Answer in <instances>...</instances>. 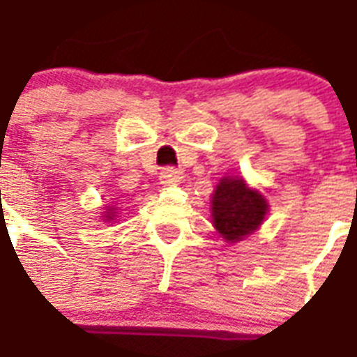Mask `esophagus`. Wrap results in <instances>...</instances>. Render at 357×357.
I'll return each instance as SVG.
<instances>
[{"label": "esophagus", "mask_w": 357, "mask_h": 357, "mask_svg": "<svg viewBox=\"0 0 357 357\" xmlns=\"http://www.w3.org/2000/svg\"><path fill=\"white\" fill-rule=\"evenodd\" d=\"M181 171H176L175 167H165V169H162V173H160V182H162L164 186H175V184L181 182Z\"/></svg>", "instance_id": "obj_1"}]
</instances>
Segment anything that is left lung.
<instances>
[{"mask_svg": "<svg viewBox=\"0 0 357 357\" xmlns=\"http://www.w3.org/2000/svg\"><path fill=\"white\" fill-rule=\"evenodd\" d=\"M266 212V199L240 176H223L212 193V223L231 244L257 231Z\"/></svg>", "mask_w": 357, "mask_h": 357, "instance_id": "1", "label": "left lung"}]
</instances>
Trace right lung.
Returning a JSON list of instances; mask_svg holds the SVG:
<instances>
[{
  "mask_svg": "<svg viewBox=\"0 0 357 357\" xmlns=\"http://www.w3.org/2000/svg\"><path fill=\"white\" fill-rule=\"evenodd\" d=\"M104 218H106V222H112L113 218H115V212H113L112 206H107V212H106V216H104Z\"/></svg>",
  "mask_w": 357,
  "mask_h": 357,
  "instance_id": "1",
  "label": "right lung"
}]
</instances>
